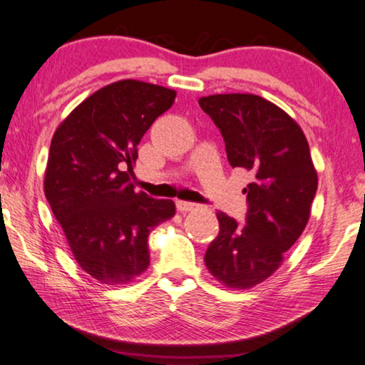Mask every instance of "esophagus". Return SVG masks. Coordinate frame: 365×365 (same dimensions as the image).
<instances>
[{"label":"esophagus","instance_id":"obj_1","mask_svg":"<svg viewBox=\"0 0 365 365\" xmlns=\"http://www.w3.org/2000/svg\"><path fill=\"white\" fill-rule=\"evenodd\" d=\"M197 207H198V205L193 203V202H185V200H178V202H177L178 212H182V213L192 212V210H195Z\"/></svg>","mask_w":365,"mask_h":365}]
</instances>
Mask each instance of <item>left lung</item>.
I'll list each match as a JSON object with an SVG mask.
<instances>
[{"label":"left lung","instance_id":"1","mask_svg":"<svg viewBox=\"0 0 365 365\" xmlns=\"http://www.w3.org/2000/svg\"><path fill=\"white\" fill-rule=\"evenodd\" d=\"M222 132L232 167L253 173L245 225L218 212V236L205 264L228 287H251L283 263L304 232L317 173L301 127L278 106L253 94H217L198 101Z\"/></svg>","mask_w":365,"mask_h":365}]
</instances>
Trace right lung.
Instances as JSON below:
<instances>
[{"mask_svg":"<svg viewBox=\"0 0 365 365\" xmlns=\"http://www.w3.org/2000/svg\"><path fill=\"white\" fill-rule=\"evenodd\" d=\"M175 91L140 81L102 87L71 112L51 142L44 193L76 261L106 284L150 264L148 235L175 215L172 200L133 192L137 145Z\"/></svg>","mask_w":365,"mask_h":365,"instance_id":"add662e5","label":"right lung"}]
</instances>
